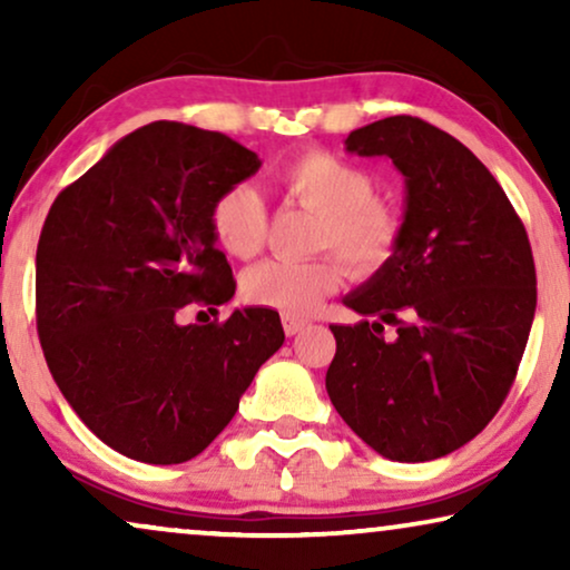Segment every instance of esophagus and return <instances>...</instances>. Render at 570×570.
Returning <instances> with one entry per match:
<instances>
[{
  "label": "esophagus",
  "mask_w": 570,
  "mask_h": 570,
  "mask_svg": "<svg viewBox=\"0 0 570 570\" xmlns=\"http://www.w3.org/2000/svg\"><path fill=\"white\" fill-rule=\"evenodd\" d=\"M306 326H308L306 318H301V316H291V314H283V330H285L287 337H293V334H301L303 330H306Z\"/></svg>",
  "instance_id": "obj_1"
}]
</instances>
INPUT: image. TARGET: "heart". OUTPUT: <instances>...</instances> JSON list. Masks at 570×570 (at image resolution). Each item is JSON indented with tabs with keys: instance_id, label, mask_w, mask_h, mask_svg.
Instances as JSON below:
<instances>
[{
	"instance_id": "b5f03b06",
	"label": "heart",
	"mask_w": 570,
	"mask_h": 570,
	"mask_svg": "<svg viewBox=\"0 0 570 570\" xmlns=\"http://www.w3.org/2000/svg\"><path fill=\"white\" fill-rule=\"evenodd\" d=\"M275 178L287 197L316 213L314 248H332L353 275H371L394 254L402 220L392 205L373 197V178L363 168L332 153L308 150L285 160ZM209 225L225 252L248 259L259 252L267 228L264 199L252 184H233L209 207ZM340 277L334 256L267 259L246 272L240 291L256 306L306 316L340 285Z\"/></svg>"
}]
</instances>
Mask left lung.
Wrapping results in <instances>:
<instances>
[{"instance_id": "8db88e82", "label": "left lung", "mask_w": 570, "mask_h": 570, "mask_svg": "<svg viewBox=\"0 0 570 570\" xmlns=\"http://www.w3.org/2000/svg\"><path fill=\"white\" fill-rule=\"evenodd\" d=\"M347 153L404 176L394 254L345 295L376 322L332 324L326 392L392 462H431L472 441L509 394L537 308L532 246L493 174L446 131L389 116L350 131ZM384 323L397 326L386 343Z\"/></svg>"}]
</instances>
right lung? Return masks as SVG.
I'll use <instances>...</instances> for the list:
<instances>
[{"label": "right lung", "mask_w": 570, "mask_h": 570, "mask_svg": "<svg viewBox=\"0 0 570 570\" xmlns=\"http://www.w3.org/2000/svg\"><path fill=\"white\" fill-rule=\"evenodd\" d=\"M236 139L178 121L121 137L53 199L36 252V318L46 363L77 417L145 464L202 454L283 347L272 308L181 324L236 293L215 246L217 194L259 170Z\"/></svg>", "instance_id": "add662e5"}]
</instances>
